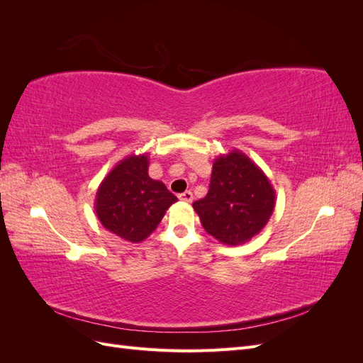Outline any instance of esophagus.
Instances as JSON below:
<instances>
[{
  "mask_svg": "<svg viewBox=\"0 0 363 363\" xmlns=\"http://www.w3.org/2000/svg\"><path fill=\"white\" fill-rule=\"evenodd\" d=\"M179 199H180L182 201H184V203H192L194 195H192L191 191H186V192H183V194L179 195Z\"/></svg>",
  "mask_w": 363,
  "mask_h": 363,
  "instance_id": "34e87169",
  "label": "esophagus"
}]
</instances>
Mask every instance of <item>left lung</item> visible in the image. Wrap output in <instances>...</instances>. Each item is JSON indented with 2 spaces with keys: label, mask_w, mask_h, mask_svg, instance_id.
<instances>
[{
  "label": "left lung",
  "mask_w": 363,
  "mask_h": 363,
  "mask_svg": "<svg viewBox=\"0 0 363 363\" xmlns=\"http://www.w3.org/2000/svg\"><path fill=\"white\" fill-rule=\"evenodd\" d=\"M192 206L208 235L236 247L268 224L276 191L255 162L240 150H232L215 159L208 192Z\"/></svg>",
  "instance_id": "1"
}]
</instances>
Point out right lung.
Instances as JSON below:
<instances>
[{
    "mask_svg": "<svg viewBox=\"0 0 363 363\" xmlns=\"http://www.w3.org/2000/svg\"><path fill=\"white\" fill-rule=\"evenodd\" d=\"M148 155H130L108 172L95 195V213L108 232L142 242L177 201L167 186L148 175Z\"/></svg>",
    "mask_w": 363,
    "mask_h": 363,
    "instance_id": "add662e5",
    "label": "right lung"
}]
</instances>
